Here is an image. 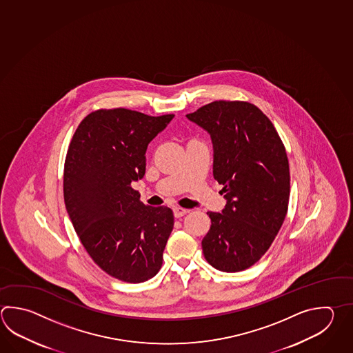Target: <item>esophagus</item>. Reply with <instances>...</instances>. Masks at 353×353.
Instances as JSON below:
<instances>
[{
	"label": "esophagus",
	"instance_id": "1",
	"mask_svg": "<svg viewBox=\"0 0 353 353\" xmlns=\"http://www.w3.org/2000/svg\"><path fill=\"white\" fill-rule=\"evenodd\" d=\"M188 212V209H183V208H180V206L173 208V215H174V217H182V216L186 215Z\"/></svg>",
	"mask_w": 353,
	"mask_h": 353
}]
</instances>
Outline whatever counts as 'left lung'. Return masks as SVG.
<instances>
[{"label":"left lung","mask_w":353,"mask_h":353,"mask_svg":"<svg viewBox=\"0 0 353 353\" xmlns=\"http://www.w3.org/2000/svg\"><path fill=\"white\" fill-rule=\"evenodd\" d=\"M186 117L211 136L214 179L226 199L223 214L208 212L202 252L217 270L241 272L268 252L287 215L285 147L270 119L248 101H212Z\"/></svg>","instance_id":"8db88e82"}]
</instances>
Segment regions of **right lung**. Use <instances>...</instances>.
Returning <instances> with one entry per match:
<instances>
[{
    "mask_svg": "<svg viewBox=\"0 0 353 353\" xmlns=\"http://www.w3.org/2000/svg\"><path fill=\"white\" fill-rule=\"evenodd\" d=\"M173 114L99 109L75 130L64 165V201L83 246L115 279L142 283L159 273L172 210L145 206L130 183L143 179L148 143Z\"/></svg>",
    "mask_w": 353,
    "mask_h": 353,
    "instance_id": "obj_1",
    "label": "right lung"
}]
</instances>
